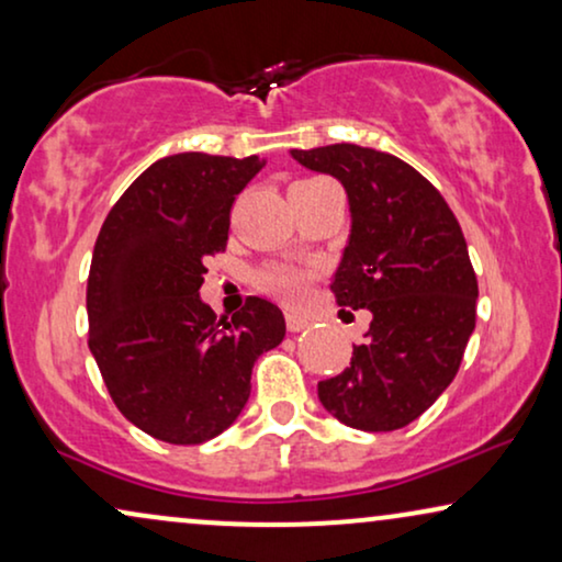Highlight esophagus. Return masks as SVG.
Instances as JSON below:
<instances>
[{
	"instance_id": "obj_1",
	"label": "esophagus",
	"mask_w": 562,
	"mask_h": 562,
	"mask_svg": "<svg viewBox=\"0 0 562 562\" xmlns=\"http://www.w3.org/2000/svg\"><path fill=\"white\" fill-rule=\"evenodd\" d=\"M285 324H288V331L297 334V331H303L305 326H308V318H303V316H297V314H288Z\"/></svg>"
}]
</instances>
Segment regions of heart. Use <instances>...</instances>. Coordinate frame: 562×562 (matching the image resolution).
<instances>
[{"label":"heart","mask_w":562,"mask_h":562,"mask_svg":"<svg viewBox=\"0 0 562 562\" xmlns=\"http://www.w3.org/2000/svg\"><path fill=\"white\" fill-rule=\"evenodd\" d=\"M308 272L293 267H277L261 274V285L282 303H301L305 290H308Z\"/></svg>","instance_id":"heart-1"}]
</instances>
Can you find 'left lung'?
Masks as SVG:
<instances>
[{
	"label": "left lung",
	"instance_id": "1",
	"mask_svg": "<svg viewBox=\"0 0 562 562\" xmlns=\"http://www.w3.org/2000/svg\"><path fill=\"white\" fill-rule=\"evenodd\" d=\"M290 155L345 187L350 236L331 290L373 316L350 366L318 381V400L350 428L400 430L449 389L474 331L464 233L438 189L396 155L347 142Z\"/></svg>",
	"mask_w": 562,
	"mask_h": 562
}]
</instances>
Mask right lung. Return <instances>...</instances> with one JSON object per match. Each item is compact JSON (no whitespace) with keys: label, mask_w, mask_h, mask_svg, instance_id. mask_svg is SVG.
I'll use <instances>...</instances> for the list:
<instances>
[{"label":"right lung","mask_w":562,"mask_h":562,"mask_svg":"<svg viewBox=\"0 0 562 562\" xmlns=\"http://www.w3.org/2000/svg\"><path fill=\"white\" fill-rule=\"evenodd\" d=\"M265 162L160 158L113 204L95 240L90 352L119 412L166 443H204L231 428L257 358L285 339V316L265 297H248L231 322L199 297L204 259L228 244L233 199Z\"/></svg>","instance_id":"right-lung-1"}]
</instances>
